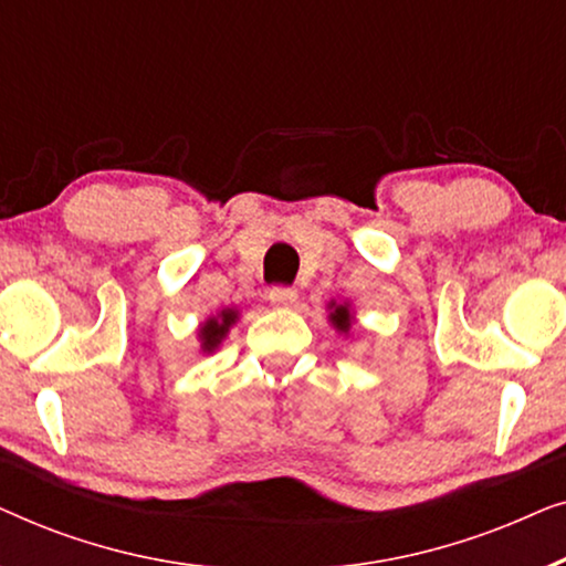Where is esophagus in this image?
I'll return each mask as SVG.
<instances>
[{"label":"esophagus","mask_w":566,"mask_h":566,"mask_svg":"<svg viewBox=\"0 0 566 566\" xmlns=\"http://www.w3.org/2000/svg\"><path fill=\"white\" fill-rule=\"evenodd\" d=\"M268 298L273 301L275 306H293L298 298V291L289 289V285H275V289L268 291Z\"/></svg>","instance_id":"esophagus-1"}]
</instances>
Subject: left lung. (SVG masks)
I'll list each match as a JSON object with an SVG mask.
<instances>
[{
	"instance_id": "left-lung-1",
	"label": "left lung",
	"mask_w": 566,
	"mask_h": 566,
	"mask_svg": "<svg viewBox=\"0 0 566 566\" xmlns=\"http://www.w3.org/2000/svg\"><path fill=\"white\" fill-rule=\"evenodd\" d=\"M329 319L337 327V332L347 335V332H350V306L337 304V301H329Z\"/></svg>"
}]
</instances>
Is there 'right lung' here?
I'll return each mask as SVG.
<instances>
[{
  "instance_id": "1",
  "label": "right lung",
  "mask_w": 566,
  "mask_h": 566,
  "mask_svg": "<svg viewBox=\"0 0 566 566\" xmlns=\"http://www.w3.org/2000/svg\"><path fill=\"white\" fill-rule=\"evenodd\" d=\"M239 312L237 308H221L219 316H208V319L200 324L198 337H200V350L213 353L216 347L221 345V339L227 337L231 324H237Z\"/></svg>"
}]
</instances>
